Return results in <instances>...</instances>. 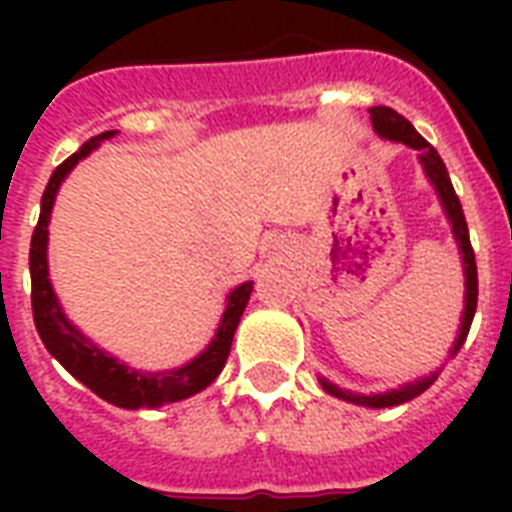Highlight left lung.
Returning <instances> with one entry per match:
<instances>
[{
	"instance_id": "8db88e82",
	"label": "left lung",
	"mask_w": 512,
	"mask_h": 512,
	"mask_svg": "<svg viewBox=\"0 0 512 512\" xmlns=\"http://www.w3.org/2000/svg\"><path fill=\"white\" fill-rule=\"evenodd\" d=\"M369 116H372V127L374 132L385 140H396V143H404L406 148H412L417 151V159L422 164V172L433 185V191H436L438 201H441V207H444V215L452 225L454 241H457V247H460L462 255V271H465V311H462V324H460V335L454 340L452 350H449V358L457 356V350L462 348V342L468 337L470 324H473V316H476V303H478V271H476V255H473V247H470V236H468V223H465V215H462V204L457 199V193H454V185L449 180V172H446L444 159L438 156V151L430 146L428 140L422 138L420 132L414 130L412 122L404 119V116L393 111L388 106H372L369 108ZM438 372H430L428 377H420V380L406 382L401 388L385 390V393H353V390H345L335 382H329L327 377H319L321 388L327 390L329 396L342 398V401H348V404L356 406H369V409H385V406H398L406 404V401H412L420 393L436 382Z\"/></svg>"
}]
</instances>
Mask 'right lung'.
<instances>
[{
    "mask_svg": "<svg viewBox=\"0 0 512 512\" xmlns=\"http://www.w3.org/2000/svg\"><path fill=\"white\" fill-rule=\"evenodd\" d=\"M114 135L116 130H108L87 140L74 156H68L66 162L52 172L50 183L44 188L42 212H39V223L34 228V236H31V255H28L31 308H34V324L44 348L50 350L52 358H58V364L71 377H76L95 396L119 406V409H156V406L175 404V401L196 396L217 380V374L223 372L228 353H231V342L236 335V327H239L241 313H244L249 295H252V281H244L228 292L223 319L217 324L215 337L207 348L201 350L196 358H191L188 364L177 366V369H164V372L132 369L116 356L98 348L74 321L68 319L55 289H52L50 265H47L52 207H55V196H58L60 183L66 180L68 172L74 170L84 156H90L103 140L114 138Z\"/></svg>",
    "mask_w": 512,
    "mask_h": 512,
    "instance_id": "obj_1",
    "label": "right lung"
}]
</instances>
